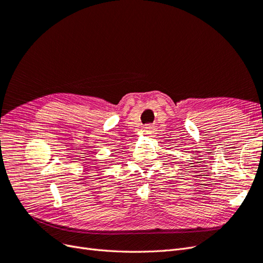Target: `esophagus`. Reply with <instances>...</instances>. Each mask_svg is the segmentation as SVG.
<instances>
[{"instance_id":"1","label":"esophagus","mask_w":263,"mask_h":263,"mask_svg":"<svg viewBox=\"0 0 263 263\" xmlns=\"http://www.w3.org/2000/svg\"><path fill=\"white\" fill-rule=\"evenodd\" d=\"M155 130H156L155 129V126H153V125H147V126L144 127V132L146 134H154Z\"/></svg>"}]
</instances>
